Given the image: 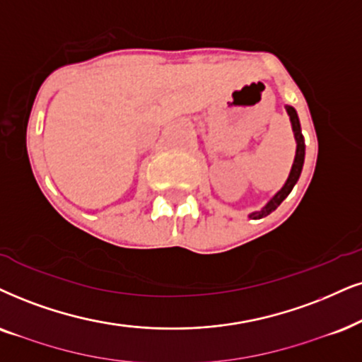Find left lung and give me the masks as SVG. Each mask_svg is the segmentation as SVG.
Wrapping results in <instances>:
<instances>
[{"instance_id": "1", "label": "left lung", "mask_w": 362, "mask_h": 362, "mask_svg": "<svg viewBox=\"0 0 362 362\" xmlns=\"http://www.w3.org/2000/svg\"><path fill=\"white\" fill-rule=\"evenodd\" d=\"M287 113H289L291 117V122H292V130H294V135H296V141H297V150H296V158H294V163H292V170L289 173V178H287L286 185L282 187L281 190L277 192L276 197L269 202L265 207L260 210V212H254L250 214V218H262L265 215H269L271 212H274L279 205L282 204V200L286 199L287 195L291 194V190L294 189V185L297 184V180H299L300 177V172H303V165H304V155H305V145H304V136H303V132H300V123H299V117H297L296 110L292 107H287Z\"/></svg>"}]
</instances>
